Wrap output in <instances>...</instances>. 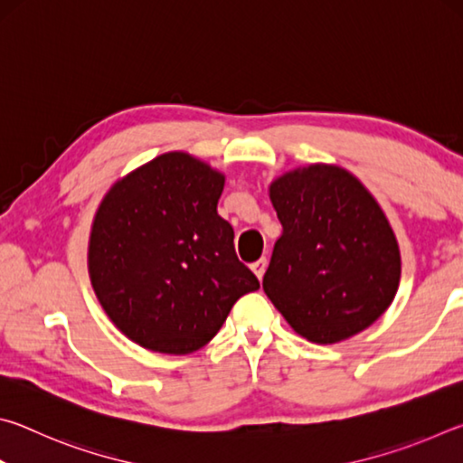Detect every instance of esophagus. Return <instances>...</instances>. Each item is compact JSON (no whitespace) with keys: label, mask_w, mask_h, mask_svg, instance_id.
Returning <instances> with one entry per match:
<instances>
[{"label":"esophagus","mask_w":463,"mask_h":463,"mask_svg":"<svg viewBox=\"0 0 463 463\" xmlns=\"http://www.w3.org/2000/svg\"><path fill=\"white\" fill-rule=\"evenodd\" d=\"M265 268H268V260H265V257H261L260 261H255V263H250V269H253V273L257 278H263V273H265Z\"/></svg>","instance_id":"34e87169"}]
</instances>
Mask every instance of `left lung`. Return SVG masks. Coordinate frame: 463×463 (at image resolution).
<instances>
[{
  "label": "left lung",
  "instance_id": "1",
  "mask_svg": "<svg viewBox=\"0 0 463 463\" xmlns=\"http://www.w3.org/2000/svg\"><path fill=\"white\" fill-rule=\"evenodd\" d=\"M281 222L263 289L294 331L318 345L373 325L401 284V249L386 214L359 179L312 163L269 184Z\"/></svg>",
  "mask_w": 463,
  "mask_h": 463
}]
</instances>
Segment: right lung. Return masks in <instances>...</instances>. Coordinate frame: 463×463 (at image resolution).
<instances>
[{"label":"right lung","mask_w":463,"mask_h":463,"mask_svg":"<svg viewBox=\"0 0 463 463\" xmlns=\"http://www.w3.org/2000/svg\"><path fill=\"white\" fill-rule=\"evenodd\" d=\"M224 174L171 151L120 177L93 216L88 269L101 308L145 349L187 355L260 289L218 216Z\"/></svg>","instance_id":"add662e5"}]
</instances>
